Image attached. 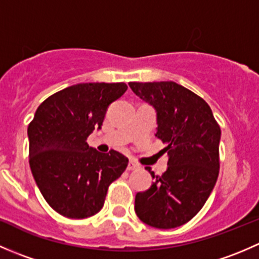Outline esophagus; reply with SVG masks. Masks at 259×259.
Masks as SVG:
<instances>
[{
  "mask_svg": "<svg viewBox=\"0 0 259 259\" xmlns=\"http://www.w3.org/2000/svg\"><path fill=\"white\" fill-rule=\"evenodd\" d=\"M140 168V165L138 163H135V161H133V160H130L129 161V164H127V170L129 171H132V170H138V169Z\"/></svg>",
  "mask_w": 259,
  "mask_h": 259,
  "instance_id": "obj_1",
  "label": "esophagus"
}]
</instances>
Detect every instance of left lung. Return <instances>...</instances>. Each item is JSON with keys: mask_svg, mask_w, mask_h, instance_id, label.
I'll use <instances>...</instances> for the list:
<instances>
[{"mask_svg": "<svg viewBox=\"0 0 259 259\" xmlns=\"http://www.w3.org/2000/svg\"><path fill=\"white\" fill-rule=\"evenodd\" d=\"M135 95L156 111L155 137L168 153V169L135 195L142 222L170 229L189 222L205 204L219 174L221 127L200 96L174 81L129 82Z\"/></svg>", "mask_w": 259, "mask_h": 259, "instance_id": "obj_1", "label": "left lung"}]
</instances>
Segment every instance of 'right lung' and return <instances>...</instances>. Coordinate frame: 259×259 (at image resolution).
Listing matches in <instances>:
<instances>
[{"instance_id":"right-lung-1","label":"right lung","mask_w":259,"mask_h":259,"mask_svg":"<svg viewBox=\"0 0 259 259\" xmlns=\"http://www.w3.org/2000/svg\"><path fill=\"white\" fill-rule=\"evenodd\" d=\"M124 82H85L49 96L27 129L30 168L50 207L82 219L103 208L108 188L126 169L119 151L99 153L86 143L101 129L109 105L126 91Z\"/></svg>"}]
</instances>
